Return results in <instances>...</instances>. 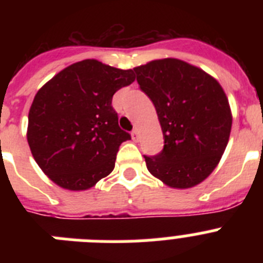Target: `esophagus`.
Instances as JSON below:
<instances>
[{
  "mask_svg": "<svg viewBox=\"0 0 263 263\" xmlns=\"http://www.w3.org/2000/svg\"><path fill=\"white\" fill-rule=\"evenodd\" d=\"M132 138H133V141H138V130L134 129L132 132Z\"/></svg>",
  "mask_w": 263,
  "mask_h": 263,
  "instance_id": "esophagus-1",
  "label": "esophagus"
}]
</instances>
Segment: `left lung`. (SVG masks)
Returning a JSON list of instances; mask_svg holds the SVG:
<instances>
[{"label":"left lung","mask_w":263,"mask_h":263,"mask_svg":"<svg viewBox=\"0 0 263 263\" xmlns=\"http://www.w3.org/2000/svg\"><path fill=\"white\" fill-rule=\"evenodd\" d=\"M134 72L154 104L164 138L162 152L143 155L147 170L170 187L199 184L217 166L231 134V108L221 85L203 69L171 58Z\"/></svg>","instance_id":"8db88e82"}]
</instances>
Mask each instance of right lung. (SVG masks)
I'll return each mask as SVG.
<instances>
[{
    "label": "right lung",
    "mask_w": 263,
    "mask_h": 263,
    "mask_svg": "<svg viewBox=\"0 0 263 263\" xmlns=\"http://www.w3.org/2000/svg\"><path fill=\"white\" fill-rule=\"evenodd\" d=\"M134 80L133 69L87 59L60 71L38 90L29 111L27 142L53 183L81 191L113 171L118 147L130 134L118 126L111 99Z\"/></svg>",
    "instance_id": "obj_1"
}]
</instances>
